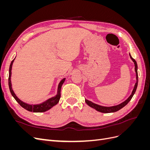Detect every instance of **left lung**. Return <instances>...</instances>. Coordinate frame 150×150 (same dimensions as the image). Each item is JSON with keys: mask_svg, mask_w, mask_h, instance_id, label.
Wrapping results in <instances>:
<instances>
[{"mask_svg": "<svg viewBox=\"0 0 150 150\" xmlns=\"http://www.w3.org/2000/svg\"><path fill=\"white\" fill-rule=\"evenodd\" d=\"M129 56L130 58L131 59V60L133 61V62H134V71L136 72V79H137V82H136L134 88L132 91V93H131V94L129 96V98L126 99L125 101H123L122 103H120V104H117V105L116 106H100L99 104H95L91 101H90L88 99H85V102L86 103V104H88L89 106H90L91 108H94V110H96V111L101 112H104V113H110V112H114L116 111H119L120 110H121V108H123L124 106H125L127 104H128L130 100L131 99V98H133V95L134 94L136 90H137V86H138V66H137V63L136 62V61L134 59L131 57V54L129 53Z\"/></svg>", "mask_w": 150, "mask_h": 150, "instance_id": "1", "label": "left lung"}]
</instances>
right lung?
Here are the masks:
<instances>
[{
	"instance_id": "obj_1",
	"label": "right lung",
	"mask_w": 150,
	"mask_h": 150,
	"mask_svg": "<svg viewBox=\"0 0 150 150\" xmlns=\"http://www.w3.org/2000/svg\"><path fill=\"white\" fill-rule=\"evenodd\" d=\"M16 58V57H15ZM14 58V59H15ZM14 59H13L9 67V75H8V86H9V89L11 93L12 94V96L14 98V99L16 100V101L19 103L20 105L24 108L25 110H28L30 112H45L46 111H48L50 109L52 108L54 106L56 105V104L59 101V99L61 98V87L63 84V83H64V81L66 80V78L62 79L60 83H59L58 87H57V94L56 96H54L52 98H50L47 100L45 101L40 103V104H30L28 103H24L23 101H22L20 99L17 98V96L16 95V94L13 92V91L12 89V83H11V74H12V64L13 62L14 61Z\"/></svg>"
}]
</instances>
